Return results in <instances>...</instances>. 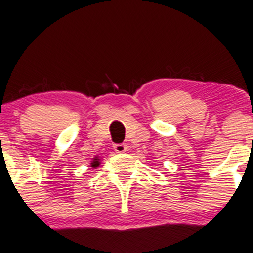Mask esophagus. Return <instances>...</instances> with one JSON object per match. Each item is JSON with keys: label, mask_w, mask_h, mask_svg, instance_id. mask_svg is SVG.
<instances>
[{"label": "esophagus", "mask_w": 253, "mask_h": 253, "mask_svg": "<svg viewBox=\"0 0 253 253\" xmlns=\"http://www.w3.org/2000/svg\"><path fill=\"white\" fill-rule=\"evenodd\" d=\"M113 147H114L115 152H118V153H124V152H126V150H127V146L125 144H115Z\"/></svg>", "instance_id": "1"}]
</instances>
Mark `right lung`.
<instances>
[{
    "label": "right lung",
    "mask_w": 253,
    "mask_h": 253,
    "mask_svg": "<svg viewBox=\"0 0 253 253\" xmlns=\"http://www.w3.org/2000/svg\"><path fill=\"white\" fill-rule=\"evenodd\" d=\"M98 165H100V159H98L97 157H95V158L92 159V162H91V167L96 168V167H98Z\"/></svg>",
    "instance_id": "right-lung-1"
}]
</instances>
